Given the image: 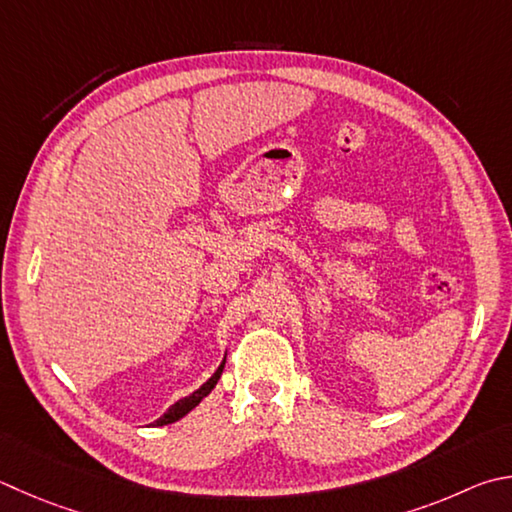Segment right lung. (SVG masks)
Listing matches in <instances>:
<instances>
[{"label": "right lung", "mask_w": 512, "mask_h": 512, "mask_svg": "<svg viewBox=\"0 0 512 512\" xmlns=\"http://www.w3.org/2000/svg\"><path fill=\"white\" fill-rule=\"evenodd\" d=\"M224 365H226V358L221 360V365L215 369V374H212L206 383H203L197 392H192L190 396H185V398H181V401H176L172 407H167V412L161 416V418H156V421L152 423L154 427H161V425H170V423H176L179 421V418H183L185 414H190L194 407H197L203 398H206L212 389H215V385H217V380L221 378V371H224Z\"/></svg>", "instance_id": "right-lung-1"}]
</instances>
